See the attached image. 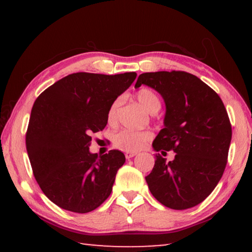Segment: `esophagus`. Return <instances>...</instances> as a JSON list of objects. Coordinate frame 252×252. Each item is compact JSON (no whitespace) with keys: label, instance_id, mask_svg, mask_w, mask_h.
<instances>
[{"label":"esophagus","instance_id":"obj_1","mask_svg":"<svg viewBox=\"0 0 252 252\" xmlns=\"http://www.w3.org/2000/svg\"><path fill=\"white\" fill-rule=\"evenodd\" d=\"M134 156H136V152H126V159H131V158H133Z\"/></svg>","mask_w":252,"mask_h":252}]
</instances>
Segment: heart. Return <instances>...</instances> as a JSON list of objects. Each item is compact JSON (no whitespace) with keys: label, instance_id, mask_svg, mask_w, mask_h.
Here are the masks:
<instances>
[{"label":"heart","instance_id":"b5f03b06","mask_svg":"<svg viewBox=\"0 0 252 252\" xmlns=\"http://www.w3.org/2000/svg\"><path fill=\"white\" fill-rule=\"evenodd\" d=\"M136 100L140 102L144 110L149 113H156L159 111L161 106V101L159 95L151 90V89L142 88L135 93ZM121 104V99H116L109 106L106 119L110 125H114L118 119V110ZM152 133L150 131H135L125 129L114 134L113 144L118 149L127 152H135L142 149L146 144L150 141Z\"/></svg>","mask_w":252,"mask_h":252}]
</instances>
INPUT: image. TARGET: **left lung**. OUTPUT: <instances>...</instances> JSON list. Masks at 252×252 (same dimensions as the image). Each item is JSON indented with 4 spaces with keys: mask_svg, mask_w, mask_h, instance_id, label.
<instances>
[{
    "mask_svg": "<svg viewBox=\"0 0 252 252\" xmlns=\"http://www.w3.org/2000/svg\"><path fill=\"white\" fill-rule=\"evenodd\" d=\"M155 89L165 103L164 127L152 147L159 153L146 177L158 201L174 210L201 203L218 185L227 165L231 125L220 96L193 74L183 71L148 72L139 75L135 88Z\"/></svg>",
    "mask_w": 252,
    "mask_h": 252,
    "instance_id": "1",
    "label": "left lung"
}]
</instances>
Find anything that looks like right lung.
Segmentation results:
<instances>
[{"mask_svg":"<svg viewBox=\"0 0 252 252\" xmlns=\"http://www.w3.org/2000/svg\"><path fill=\"white\" fill-rule=\"evenodd\" d=\"M135 78V72H78L57 81L34 102L25 135L28 156L41 190L60 208L87 213L111 194L126 157L119 150L97 156L89 147L92 133L108 123L111 103Z\"/></svg>","mask_w":252,"mask_h":252,"instance_id":"add662e5","label":"right lung"}]
</instances>
